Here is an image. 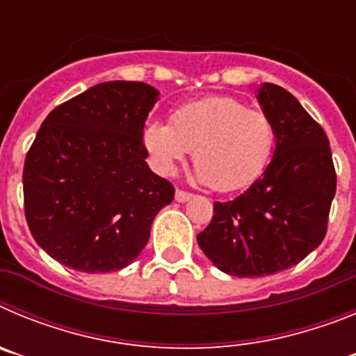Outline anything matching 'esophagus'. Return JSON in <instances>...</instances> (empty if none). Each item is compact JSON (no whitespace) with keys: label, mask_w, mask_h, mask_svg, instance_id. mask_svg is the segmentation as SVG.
<instances>
[{"label":"esophagus","mask_w":356,"mask_h":356,"mask_svg":"<svg viewBox=\"0 0 356 356\" xmlns=\"http://www.w3.org/2000/svg\"><path fill=\"white\" fill-rule=\"evenodd\" d=\"M175 200L178 201V203H185V201L193 200V194L185 193V191H180V188H178V191L175 193Z\"/></svg>","instance_id":"1"}]
</instances>
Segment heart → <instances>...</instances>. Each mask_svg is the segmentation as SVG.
I'll return each mask as SVG.
<instances>
[{"label": "heart", "instance_id": "1", "mask_svg": "<svg viewBox=\"0 0 356 356\" xmlns=\"http://www.w3.org/2000/svg\"><path fill=\"white\" fill-rule=\"evenodd\" d=\"M143 140L155 168L168 175L194 149L201 181L219 193L253 184L275 147L271 118L229 96H212L176 108L171 122L151 121Z\"/></svg>", "mask_w": 356, "mask_h": 356}]
</instances>
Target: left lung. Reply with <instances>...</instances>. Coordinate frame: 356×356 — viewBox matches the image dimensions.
<instances>
[{
    "instance_id": "obj_1",
    "label": "left lung",
    "mask_w": 356,
    "mask_h": 356,
    "mask_svg": "<svg viewBox=\"0 0 356 356\" xmlns=\"http://www.w3.org/2000/svg\"><path fill=\"white\" fill-rule=\"evenodd\" d=\"M276 147L246 193L213 203L197 244L217 269L238 278L275 275L312 253L326 235L337 176L325 130L300 102L275 83L259 89Z\"/></svg>"
}]
</instances>
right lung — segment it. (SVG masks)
I'll use <instances>...</instances> for the list:
<instances>
[{"instance_id":"add662e5","label":"right lung","mask_w":356,"mask_h":356,"mask_svg":"<svg viewBox=\"0 0 356 356\" xmlns=\"http://www.w3.org/2000/svg\"><path fill=\"white\" fill-rule=\"evenodd\" d=\"M159 90L97 83L49 112L26 153L24 213L46 253L81 273L130 266L175 187L151 171L143 143Z\"/></svg>"}]
</instances>
